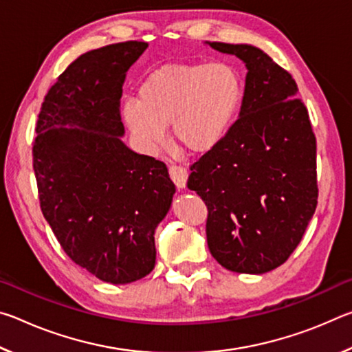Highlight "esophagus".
Wrapping results in <instances>:
<instances>
[{
	"mask_svg": "<svg viewBox=\"0 0 352 352\" xmlns=\"http://www.w3.org/2000/svg\"><path fill=\"white\" fill-rule=\"evenodd\" d=\"M169 175L172 178V182L175 183V186L178 189H183L186 186V182H188V170L182 168V166H175L172 164L169 168Z\"/></svg>",
	"mask_w": 352,
	"mask_h": 352,
	"instance_id": "obj_1",
	"label": "esophagus"
}]
</instances>
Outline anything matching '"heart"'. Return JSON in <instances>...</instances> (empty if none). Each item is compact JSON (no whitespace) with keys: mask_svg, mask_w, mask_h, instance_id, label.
<instances>
[{"mask_svg":"<svg viewBox=\"0 0 352 352\" xmlns=\"http://www.w3.org/2000/svg\"><path fill=\"white\" fill-rule=\"evenodd\" d=\"M242 99V79L230 65L172 63L142 82L138 100L124 104L122 119L147 152L162 147L170 126L184 148L205 153L230 132Z\"/></svg>","mask_w":352,"mask_h":352,"instance_id":"1","label":"heart"}]
</instances>
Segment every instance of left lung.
Instances as JSON below:
<instances>
[{
    "label": "left lung",
    "instance_id": "1",
    "mask_svg": "<svg viewBox=\"0 0 352 352\" xmlns=\"http://www.w3.org/2000/svg\"><path fill=\"white\" fill-rule=\"evenodd\" d=\"M206 43L245 63V90L230 132L190 166L188 188L208 206L212 258L262 275L289 259L317 208V142L287 71L256 46Z\"/></svg>",
    "mask_w": 352,
    "mask_h": 352
}]
</instances>
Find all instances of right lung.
<instances>
[{
  "label": "right lung",
  "instance_id": "obj_1",
  "mask_svg": "<svg viewBox=\"0 0 352 352\" xmlns=\"http://www.w3.org/2000/svg\"><path fill=\"white\" fill-rule=\"evenodd\" d=\"M147 46L124 41L77 57L47 91L35 127L41 212L65 253L111 284L153 270L155 230L175 194L166 164L121 140L122 85Z\"/></svg>",
  "mask_w": 352,
  "mask_h": 352
}]
</instances>
